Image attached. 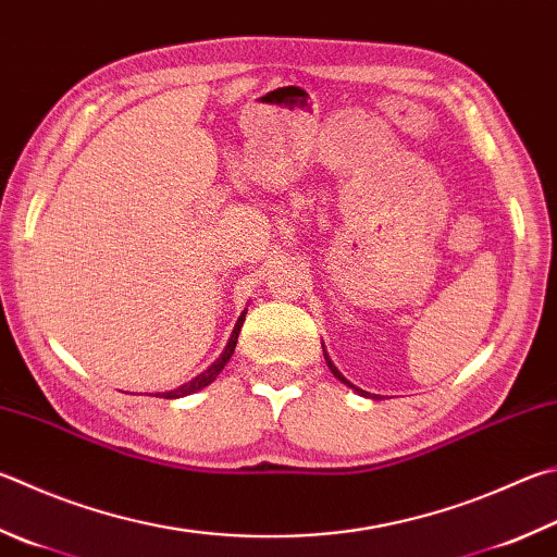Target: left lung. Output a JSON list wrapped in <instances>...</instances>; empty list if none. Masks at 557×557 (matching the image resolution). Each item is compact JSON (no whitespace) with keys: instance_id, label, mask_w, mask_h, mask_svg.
I'll use <instances>...</instances> for the list:
<instances>
[{"instance_id":"1","label":"left lung","mask_w":557,"mask_h":557,"mask_svg":"<svg viewBox=\"0 0 557 557\" xmlns=\"http://www.w3.org/2000/svg\"><path fill=\"white\" fill-rule=\"evenodd\" d=\"M323 358H326V366H329V370L333 372V377H338V380H341L343 384H348V387H350V389H356V392L360 394V397H368V399H377V394H375V397H372V394H370V392H366V389H360V387H356V384H350V382H348L346 377H343V375H341V370H338L336 366H333V360L329 358V352H326V348H323Z\"/></svg>"}]
</instances>
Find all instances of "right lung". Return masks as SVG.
Segmentation results:
<instances>
[{
  "label": "right lung",
  "mask_w": 557,
  "mask_h": 557,
  "mask_svg": "<svg viewBox=\"0 0 557 557\" xmlns=\"http://www.w3.org/2000/svg\"><path fill=\"white\" fill-rule=\"evenodd\" d=\"M246 313H248V309L240 311V317H238V321H236V326H234V331H231V338H228V343H226V348L221 350V356H219L214 362H211V366H209L205 372H199V375H197L195 380H189V382H185V384H180L177 389H170V392H158L156 397H165V399H180V397H187V394H195V392H199V389H205L207 384L214 382V380L219 377V372L226 368V362L231 360V356H234V350H236V343H238V333H240V326H244V321H246Z\"/></svg>",
  "instance_id": "add662e5"
}]
</instances>
